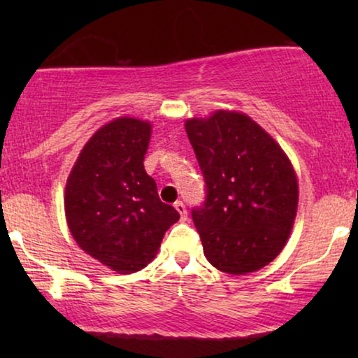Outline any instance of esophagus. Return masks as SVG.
<instances>
[{"label": "esophagus", "mask_w": 358, "mask_h": 358, "mask_svg": "<svg viewBox=\"0 0 358 358\" xmlns=\"http://www.w3.org/2000/svg\"><path fill=\"white\" fill-rule=\"evenodd\" d=\"M174 208L178 210V213L180 215V220L185 222V220H187V208H185V205L182 202H176Z\"/></svg>", "instance_id": "esophagus-1"}]
</instances>
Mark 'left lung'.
I'll list each match as a JSON object with an SVG mask.
<instances>
[{
    "mask_svg": "<svg viewBox=\"0 0 358 358\" xmlns=\"http://www.w3.org/2000/svg\"><path fill=\"white\" fill-rule=\"evenodd\" d=\"M207 182L192 210L207 261L246 275L266 267L288 241L298 210V179L282 146L251 117L215 110L185 120Z\"/></svg>",
    "mask_w": 358,
    "mask_h": 358,
    "instance_id": "obj_1",
    "label": "left lung"
}]
</instances>
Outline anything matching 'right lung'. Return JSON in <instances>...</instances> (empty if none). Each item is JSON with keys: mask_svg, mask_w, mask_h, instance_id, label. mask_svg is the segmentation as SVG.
<instances>
[{"mask_svg": "<svg viewBox=\"0 0 358 358\" xmlns=\"http://www.w3.org/2000/svg\"><path fill=\"white\" fill-rule=\"evenodd\" d=\"M151 122L117 117L96 130L70 171L65 218L78 246L117 273L145 268L179 220L159 200L143 161Z\"/></svg>", "mask_w": 358, "mask_h": 358, "instance_id": "add662e5", "label": "right lung"}]
</instances>
